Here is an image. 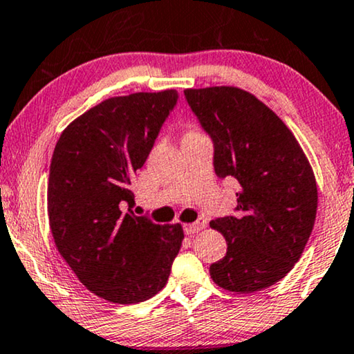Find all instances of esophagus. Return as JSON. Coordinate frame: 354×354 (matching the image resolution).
Instances as JSON below:
<instances>
[{"label":"esophagus","mask_w":354,"mask_h":354,"mask_svg":"<svg viewBox=\"0 0 354 354\" xmlns=\"http://www.w3.org/2000/svg\"><path fill=\"white\" fill-rule=\"evenodd\" d=\"M207 226V221L204 218H199L196 220L194 223H189V225H185V233L186 234H194V233H199L201 230H204Z\"/></svg>","instance_id":"obj_1"}]
</instances>
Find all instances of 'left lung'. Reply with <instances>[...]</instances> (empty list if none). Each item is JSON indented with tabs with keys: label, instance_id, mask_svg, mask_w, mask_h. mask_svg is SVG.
Wrapping results in <instances>:
<instances>
[{
	"label": "left lung",
	"instance_id": "8db88e82",
	"mask_svg": "<svg viewBox=\"0 0 354 354\" xmlns=\"http://www.w3.org/2000/svg\"><path fill=\"white\" fill-rule=\"evenodd\" d=\"M185 97L214 144L215 174L239 183L238 214L210 221L228 246L210 266L212 280L234 293L272 286L299 261L313 232V168L285 122L249 92L187 88Z\"/></svg>",
	"mask_w": 354,
	"mask_h": 354
}]
</instances>
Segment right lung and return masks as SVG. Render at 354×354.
<instances>
[{
    "label": "right lung",
    "instance_id": "add662e5",
    "mask_svg": "<svg viewBox=\"0 0 354 354\" xmlns=\"http://www.w3.org/2000/svg\"><path fill=\"white\" fill-rule=\"evenodd\" d=\"M176 91L113 97L59 136L48 178L55 244L81 283L118 304L147 301L167 285L185 238L180 223L136 216L131 191Z\"/></svg>",
    "mask_w": 354,
    "mask_h": 354
}]
</instances>
